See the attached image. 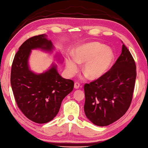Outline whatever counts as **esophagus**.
I'll use <instances>...</instances> for the list:
<instances>
[{
  "mask_svg": "<svg viewBox=\"0 0 148 148\" xmlns=\"http://www.w3.org/2000/svg\"><path fill=\"white\" fill-rule=\"evenodd\" d=\"M80 87V84L78 82H75L74 83V88L75 89H78Z\"/></svg>",
  "mask_w": 148,
  "mask_h": 148,
  "instance_id": "esophagus-1",
  "label": "esophagus"
}]
</instances>
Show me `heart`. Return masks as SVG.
Masks as SVG:
<instances>
[{
    "label": "heart",
    "instance_id": "heart-1",
    "mask_svg": "<svg viewBox=\"0 0 148 148\" xmlns=\"http://www.w3.org/2000/svg\"><path fill=\"white\" fill-rule=\"evenodd\" d=\"M114 59L111 50L105 48L99 42H91L77 48L75 59H69L66 67L70 73H74L77 69V62L85 63L83 74L90 79H97L103 76L109 69Z\"/></svg>",
    "mask_w": 148,
    "mask_h": 148
}]
</instances>
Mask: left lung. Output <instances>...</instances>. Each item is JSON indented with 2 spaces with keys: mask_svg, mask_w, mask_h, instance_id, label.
<instances>
[{
  "mask_svg": "<svg viewBox=\"0 0 148 148\" xmlns=\"http://www.w3.org/2000/svg\"><path fill=\"white\" fill-rule=\"evenodd\" d=\"M122 51L108 71L84 85V112L98 126H107L123 116L131 104L136 77V63L122 42Z\"/></svg>",
  "mask_w": 148,
  "mask_h": 148,
  "instance_id": "8db88e82",
  "label": "left lung"
}]
</instances>
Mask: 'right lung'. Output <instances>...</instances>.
<instances>
[{
  "label": "right lung",
  "instance_id": "1",
  "mask_svg": "<svg viewBox=\"0 0 148 148\" xmlns=\"http://www.w3.org/2000/svg\"><path fill=\"white\" fill-rule=\"evenodd\" d=\"M35 48L50 51L53 46L45 34L24 42L15 55L10 82L17 106L23 114L36 123H46L58 114L62 100L72 91L74 83L62 78L54 65L41 74L30 71L28 58L31 49Z\"/></svg>",
  "mask_w": 148,
  "mask_h": 148
}]
</instances>
